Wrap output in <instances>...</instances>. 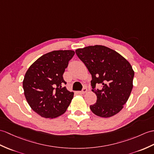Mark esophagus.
I'll return each mask as SVG.
<instances>
[{"instance_id": "34e87169", "label": "esophagus", "mask_w": 154, "mask_h": 154, "mask_svg": "<svg viewBox=\"0 0 154 154\" xmlns=\"http://www.w3.org/2000/svg\"><path fill=\"white\" fill-rule=\"evenodd\" d=\"M87 91H88L87 88V87H84V88H83V90H82L81 91L79 92V93H80V94H85V93H86V92H87Z\"/></svg>"}]
</instances>
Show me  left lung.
I'll return each mask as SVG.
<instances>
[{
	"label": "left lung",
	"mask_w": 154,
	"mask_h": 154,
	"mask_svg": "<svg viewBox=\"0 0 154 154\" xmlns=\"http://www.w3.org/2000/svg\"><path fill=\"white\" fill-rule=\"evenodd\" d=\"M92 75V91L97 100L90 106L95 115L109 117L123 109L133 89L134 72L128 61L116 51L102 45L75 51ZM100 85V89L97 86Z\"/></svg>",
	"instance_id": "left-lung-1"
}]
</instances>
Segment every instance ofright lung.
<instances>
[{"label": "right lung", "mask_w": 154, "mask_h": 154, "mask_svg": "<svg viewBox=\"0 0 154 154\" xmlns=\"http://www.w3.org/2000/svg\"><path fill=\"white\" fill-rule=\"evenodd\" d=\"M73 51H54L41 56L25 75L23 88L34 112L45 118H55L66 112L74 93L67 90L63 78Z\"/></svg>", "instance_id": "obj_1"}]
</instances>
